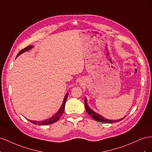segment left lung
Wrapping results in <instances>:
<instances>
[{
	"instance_id": "1",
	"label": "left lung",
	"mask_w": 152,
	"mask_h": 152,
	"mask_svg": "<svg viewBox=\"0 0 152 152\" xmlns=\"http://www.w3.org/2000/svg\"><path fill=\"white\" fill-rule=\"evenodd\" d=\"M84 103H85V108H86V112L92 118L94 119V120L96 121L101 122H104V123H113V122H117L121 121L123 119V118H122L119 119V120L112 121V120H109V119L105 118L104 117H103V116L101 115L94 112L93 110H91L89 107V106H88V104H87V99L86 98H84Z\"/></svg>"
}]
</instances>
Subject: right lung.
<instances>
[{
	"instance_id": "right-lung-1",
	"label": "right lung",
	"mask_w": 152,
	"mask_h": 152,
	"mask_svg": "<svg viewBox=\"0 0 152 152\" xmlns=\"http://www.w3.org/2000/svg\"><path fill=\"white\" fill-rule=\"evenodd\" d=\"M31 48H33V45H28V46H27V47L25 48V49H22L21 50H20V51L19 52V53H18V54H17L16 58H17L18 56H20V55L21 54L23 53H25V52L28 51V50H29L31 49ZM68 93H66V95H65V98H64V99H63V104H62V105H61V108H59V111H58L56 113H55L52 117H50V118L47 119V120H45V121H30V120H28H28L30 122L35 124V125H39V126L48 125V124H53V123H54V122H57V121L59 120V118H60V117L62 116V115H63V112H64V110H65V103H66V99H67V98H68Z\"/></svg>"
}]
</instances>
